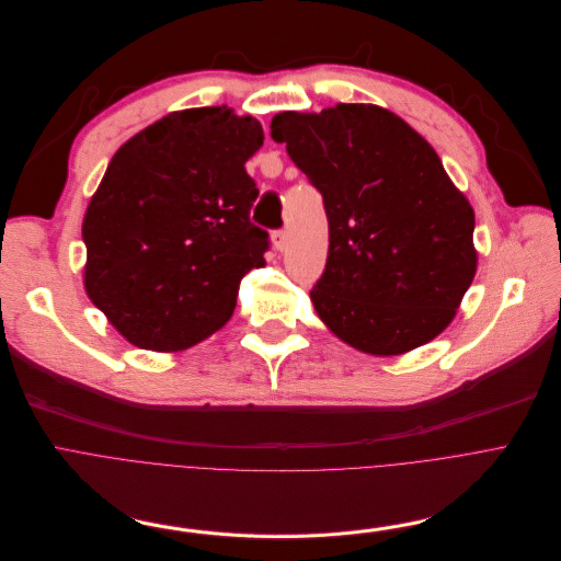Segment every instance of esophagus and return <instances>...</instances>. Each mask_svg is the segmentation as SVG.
<instances>
[{
  "instance_id": "esophagus-1",
  "label": "esophagus",
  "mask_w": 561,
  "mask_h": 561,
  "mask_svg": "<svg viewBox=\"0 0 561 561\" xmlns=\"http://www.w3.org/2000/svg\"><path fill=\"white\" fill-rule=\"evenodd\" d=\"M272 242H274V249H276V251H283V249L287 247V232H285V230H276V232L272 234Z\"/></svg>"
}]
</instances>
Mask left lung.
<instances>
[{
	"label": "left lung",
	"mask_w": 561,
	"mask_h": 561,
	"mask_svg": "<svg viewBox=\"0 0 561 561\" xmlns=\"http://www.w3.org/2000/svg\"><path fill=\"white\" fill-rule=\"evenodd\" d=\"M272 139L324 198L329 257L310 291L354 350L399 356L443 333L477 272L474 211L417 131L377 104L283 112Z\"/></svg>",
	"instance_id": "8db88e82"
}]
</instances>
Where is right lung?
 <instances>
[{
	"label": "right lung",
	"instance_id": "right-lung-1",
	"mask_svg": "<svg viewBox=\"0 0 561 561\" xmlns=\"http://www.w3.org/2000/svg\"><path fill=\"white\" fill-rule=\"evenodd\" d=\"M262 141L224 104L173 112L116 150L82 224L84 287L127 342L180 352L228 322L270 249L244 167Z\"/></svg>",
	"mask_w": 561,
	"mask_h": 561
}]
</instances>
